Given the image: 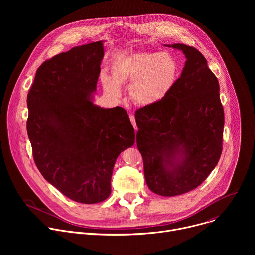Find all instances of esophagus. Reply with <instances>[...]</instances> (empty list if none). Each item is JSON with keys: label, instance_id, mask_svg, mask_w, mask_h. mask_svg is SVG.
I'll use <instances>...</instances> for the list:
<instances>
[{"label": "esophagus", "instance_id": "1", "mask_svg": "<svg viewBox=\"0 0 255 255\" xmlns=\"http://www.w3.org/2000/svg\"><path fill=\"white\" fill-rule=\"evenodd\" d=\"M130 120H131V123H132V124H133V126H134L135 131H137V125H136V121H135V117H134V115H130Z\"/></svg>", "mask_w": 255, "mask_h": 255}]
</instances>
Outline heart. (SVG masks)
<instances>
[{
  "instance_id": "b5f03b06",
  "label": "heart",
  "mask_w": 255,
  "mask_h": 255,
  "mask_svg": "<svg viewBox=\"0 0 255 255\" xmlns=\"http://www.w3.org/2000/svg\"><path fill=\"white\" fill-rule=\"evenodd\" d=\"M177 76L178 65L170 53L138 51L117 57L111 77L104 74L101 81L106 94L113 99L121 97V86L130 84V99L140 106H151L171 92Z\"/></svg>"
}]
</instances>
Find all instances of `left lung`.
<instances>
[{
    "mask_svg": "<svg viewBox=\"0 0 255 255\" xmlns=\"http://www.w3.org/2000/svg\"><path fill=\"white\" fill-rule=\"evenodd\" d=\"M183 52L185 66L171 92L135 113L137 147L149 190L162 197L199 187L222 153L224 110L220 87L204 55L181 43L164 44Z\"/></svg>",
    "mask_w": 255,
    "mask_h": 255,
    "instance_id": "left-lung-1",
    "label": "left lung"
}]
</instances>
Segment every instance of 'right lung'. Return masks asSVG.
<instances>
[{
  "instance_id": "right-lung-1",
  "label": "right lung",
  "mask_w": 255,
  "mask_h": 255,
  "mask_svg": "<svg viewBox=\"0 0 255 255\" xmlns=\"http://www.w3.org/2000/svg\"><path fill=\"white\" fill-rule=\"evenodd\" d=\"M104 40L72 47L43 62L27 95V133L36 166L70 200L103 202L115 162L135 143L122 107L94 103Z\"/></svg>"
}]
</instances>
